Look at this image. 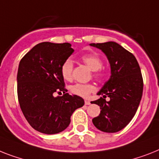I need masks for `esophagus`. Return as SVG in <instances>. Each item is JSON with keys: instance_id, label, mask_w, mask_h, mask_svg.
Here are the masks:
<instances>
[{"instance_id": "obj_1", "label": "esophagus", "mask_w": 159, "mask_h": 159, "mask_svg": "<svg viewBox=\"0 0 159 159\" xmlns=\"http://www.w3.org/2000/svg\"><path fill=\"white\" fill-rule=\"evenodd\" d=\"M84 103H85V105H90V104H91V103H90V102H89V101H88V100H85Z\"/></svg>"}]
</instances>
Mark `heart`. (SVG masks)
I'll list each match as a JSON object with an SVG mask.
<instances>
[{"label": "heart", "mask_w": 159, "mask_h": 159, "mask_svg": "<svg viewBox=\"0 0 159 159\" xmlns=\"http://www.w3.org/2000/svg\"><path fill=\"white\" fill-rule=\"evenodd\" d=\"M82 61L89 66V69L93 70L94 78L98 80H104L107 73L102 69L103 60L96 54H85L81 57ZM74 64L70 58L66 59L61 66V74L66 80H71L73 78ZM96 90L95 85L93 84H75L70 87V92L75 95L82 98H88L89 94Z\"/></svg>", "instance_id": "heart-1"}]
</instances>
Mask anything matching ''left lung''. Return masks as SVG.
I'll list each match as a JSON object with an SVG mask.
<instances>
[{
	"label": "left lung",
	"instance_id": "left-lung-1",
	"mask_svg": "<svg viewBox=\"0 0 159 159\" xmlns=\"http://www.w3.org/2000/svg\"><path fill=\"white\" fill-rule=\"evenodd\" d=\"M90 45L102 49L111 69V78L98 93L102 97L92 102L102 110L93 124L102 132H117L129 124L138 109L144 86L141 68L134 55L115 42Z\"/></svg>",
	"mask_w": 159,
	"mask_h": 159
}]
</instances>
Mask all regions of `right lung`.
Segmentation results:
<instances>
[{
	"instance_id": "right-lung-1",
	"label": "right lung",
	"mask_w": 159,
	"mask_h": 159,
	"mask_svg": "<svg viewBox=\"0 0 159 159\" xmlns=\"http://www.w3.org/2000/svg\"><path fill=\"white\" fill-rule=\"evenodd\" d=\"M74 49L69 43L42 42L21 59L17 75L20 108L30 125L44 134L62 132L70 116L84 105L77 95H69L61 74V66ZM64 94L53 97L54 92Z\"/></svg>"
}]
</instances>
